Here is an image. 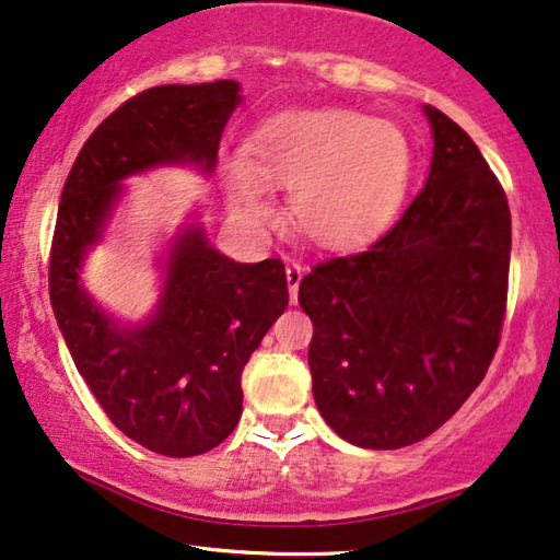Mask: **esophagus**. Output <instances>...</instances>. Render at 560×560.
<instances>
[{
	"instance_id": "obj_1",
	"label": "esophagus",
	"mask_w": 560,
	"mask_h": 560,
	"mask_svg": "<svg viewBox=\"0 0 560 560\" xmlns=\"http://www.w3.org/2000/svg\"><path fill=\"white\" fill-rule=\"evenodd\" d=\"M304 279V266L299 261H287V281H289V296H291V304H294L296 296H299V283Z\"/></svg>"
}]
</instances>
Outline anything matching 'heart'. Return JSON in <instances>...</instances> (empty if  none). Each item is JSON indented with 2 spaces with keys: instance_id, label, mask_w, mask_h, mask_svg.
<instances>
[{
  "instance_id": "obj_1",
  "label": "heart",
  "mask_w": 560,
  "mask_h": 560,
  "mask_svg": "<svg viewBox=\"0 0 560 560\" xmlns=\"http://www.w3.org/2000/svg\"><path fill=\"white\" fill-rule=\"evenodd\" d=\"M411 141L398 124L353 109H299L264 121L242 162L226 166V197L238 219H269L266 189L289 191L296 232L326 252L374 238L411 176Z\"/></svg>"
}]
</instances>
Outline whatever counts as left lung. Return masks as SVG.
<instances>
[{"label": "left lung", "instance_id": "left-lung-1", "mask_svg": "<svg viewBox=\"0 0 560 560\" xmlns=\"http://www.w3.org/2000/svg\"><path fill=\"white\" fill-rule=\"evenodd\" d=\"M429 179L366 252L318 264L299 304L314 324V401L343 441L431 436L481 384L505 314L511 211L474 139L436 106Z\"/></svg>", "mask_w": 560, "mask_h": 560}]
</instances>
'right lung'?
Returning <instances> with one entry per match:
<instances>
[{
    "label": "right lung",
    "mask_w": 560,
    "mask_h": 560,
    "mask_svg": "<svg viewBox=\"0 0 560 560\" xmlns=\"http://www.w3.org/2000/svg\"><path fill=\"white\" fill-rule=\"evenodd\" d=\"M238 104L234 79L164 84L124 102L84 141L51 242L49 299L79 374L124 436L172 458L207 454L236 429L242 371L289 304L283 264L229 259L189 221L159 261L154 312L137 324L104 312L82 269L127 191L121 182L159 166L211 176Z\"/></svg>",
    "instance_id": "1"
}]
</instances>
